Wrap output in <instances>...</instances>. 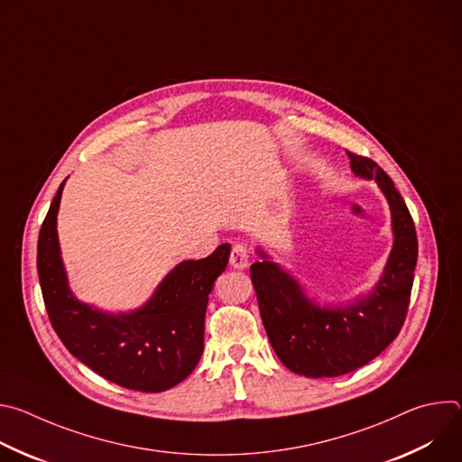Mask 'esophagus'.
<instances>
[{"instance_id": "34e87169", "label": "esophagus", "mask_w": 462, "mask_h": 462, "mask_svg": "<svg viewBox=\"0 0 462 462\" xmlns=\"http://www.w3.org/2000/svg\"><path fill=\"white\" fill-rule=\"evenodd\" d=\"M250 263V252L245 243H236L230 252V267L234 269H246Z\"/></svg>"}]
</instances>
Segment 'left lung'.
I'll list each match as a JSON object with an SVG mask.
<instances>
[{
  "label": "left lung",
  "mask_w": 462,
  "mask_h": 462,
  "mask_svg": "<svg viewBox=\"0 0 462 462\" xmlns=\"http://www.w3.org/2000/svg\"><path fill=\"white\" fill-rule=\"evenodd\" d=\"M351 170L376 179L385 193L394 245L382 280L371 296L344 309H319L305 300L300 285L273 261H255L250 280L263 325L278 358L292 373L321 378L351 373L376 358L406 321L419 243L413 217L389 175L369 157L347 152Z\"/></svg>",
  "instance_id": "1"
}]
</instances>
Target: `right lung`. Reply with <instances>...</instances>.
Masks as SVG:
<instances>
[{"instance_id":"1","label":"right lung","mask_w":462,"mask_h":462,"mask_svg":"<svg viewBox=\"0 0 462 462\" xmlns=\"http://www.w3.org/2000/svg\"><path fill=\"white\" fill-rule=\"evenodd\" d=\"M63 182L42 223L36 257L43 303L58 338L82 364L122 387L159 393L177 385L203 355L208 294L226 269L230 245L208 257L182 261L141 310L102 314L80 303L65 280L56 237Z\"/></svg>"}]
</instances>
